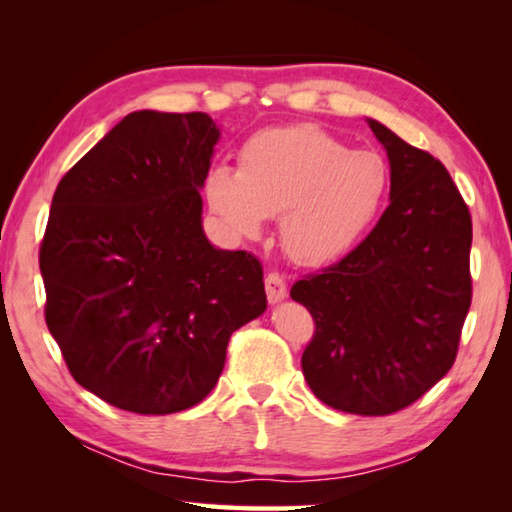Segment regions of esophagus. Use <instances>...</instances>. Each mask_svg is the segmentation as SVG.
<instances>
[{
  "label": "esophagus",
  "instance_id": "34e87169",
  "mask_svg": "<svg viewBox=\"0 0 512 512\" xmlns=\"http://www.w3.org/2000/svg\"><path fill=\"white\" fill-rule=\"evenodd\" d=\"M264 287H266V298L271 305H277V302H282L284 298H287V282H284L277 273L266 275Z\"/></svg>",
  "mask_w": 512,
  "mask_h": 512
}]
</instances>
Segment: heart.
<instances>
[{"label":"heart","instance_id":"b5f03b06","mask_svg":"<svg viewBox=\"0 0 512 512\" xmlns=\"http://www.w3.org/2000/svg\"><path fill=\"white\" fill-rule=\"evenodd\" d=\"M391 164L377 151H352L311 124L268 128L246 140L239 169L216 164L203 192L216 219L239 239L280 216L284 253L302 266H329L350 255L384 212Z\"/></svg>","mask_w":512,"mask_h":512}]
</instances>
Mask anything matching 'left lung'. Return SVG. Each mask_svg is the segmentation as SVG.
Here are the masks:
<instances>
[{
  "instance_id": "8db88e82",
  "label": "left lung",
  "mask_w": 512,
  "mask_h": 512,
  "mask_svg": "<svg viewBox=\"0 0 512 512\" xmlns=\"http://www.w3.org/2000/svg\"><path fill=\"white\" fill-rule=\"evenodd\" d=\"M391 164V205L375 230L291 298L316 320L302 375L336 411L388 415L452 368L472 302V219L452 176L366 117Z\"/></svg>"
}]
</instances>
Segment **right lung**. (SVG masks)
I'll use <instances>...</instances> for the list:
<instances>
[{
	"label": "right lung",
	"instance_id": "right-lung-1",
	"mask_svg": "<svg viewBox=\"0 0 512 512\" xmlns=\"http://www.w3.org/2000/svg\"><path fill=\"white\" fill-rule=\"evenodd\" d=\"M219 137L205 112L137 110L56 187L40 246L47 327L72 377L117 409L205 400L232 332L266 311L257 259L203 230Z\"/></svg>",
	"mask_w": 512,
	"mask_h": 512
}]
</instances>
